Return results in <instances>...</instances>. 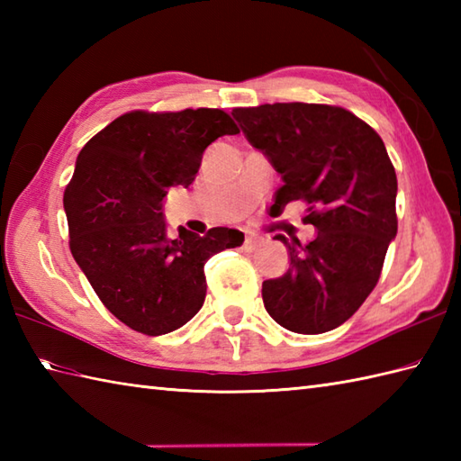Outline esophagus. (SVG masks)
I'll return each instance as SVG.
<instances>
[{
    "label": "esophagus",
    "mask_w": 461,
    "mask_h": 461,
    "mask_svg": "<svg viewBox=\"0 0 461 461\" xmlns=\"http://www.w3.org/2000/svg\"><path fill=\"white\" fill-rule=\"evenodd\" d=\"M261 238L258 236H246V241H243V249L246 251H256L261 246Z\"/></svg>",
    "instance_id": "obj_1"
}]
</instances>
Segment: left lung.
<instances>
[{
	"instance_id": "obj_1",
	"label": "left lung",
	"mask_w": 461,
	"mask_h": 461,
	"mask_svg": "<svg viewBox=\"0 0 461 461\" xmlns=\"http://www.w3.org/2000/svg\"><path fill=\"white\" fill-rule=\"evenodd\" d=\"M231 114L281 174L276 203L307 202L305 221L317 231L309 243L277 236L291 266L263 281V305L301 335L337 329L375 289L398 231V182L386 146L340 106L276 103Z\"/></svg>"
}]
</instances>
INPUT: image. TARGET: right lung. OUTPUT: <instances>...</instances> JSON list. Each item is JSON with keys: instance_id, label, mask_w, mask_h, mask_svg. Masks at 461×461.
<instances>
[{"instance_id": "add662e5", "label": "right lung", "mask_w": 461, "mask_h": 461, "mask_svg": "<svg viewBox=\"0 0 461 461\" xmlns=\"http://www.w3.org/2000/svg\"><path fill=\"white\" fill-rule=\"evenodd\" d=\"M240 129L220 109L126 113L83 146L63 205L71 253L95 293L131 329L158 337L185 325L203 305V266L238 248L243 233L180 228L168 238L164 198L188 185L203 150Z\"/></svg>"}]
</instances>
